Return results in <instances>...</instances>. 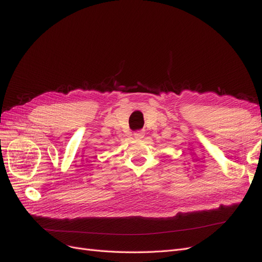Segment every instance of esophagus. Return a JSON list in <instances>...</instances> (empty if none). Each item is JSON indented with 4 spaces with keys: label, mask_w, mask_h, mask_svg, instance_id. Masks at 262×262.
<instances>
[{
    "label": "esophagus",
    "mask_w": 262,
    "mask_h": 262,
    "mask_svg": "<svg viewBox=\"0 0 262 262\" xmlns=\"http://www.w3.org/2000/svg\"><path fill=\"white\" fill-rule=\"evenodd\" d=\"M144 134H145L144 130H138L134 132V138H136L137 140H141V139H143Z\"/></svg>",
    "instance_id": "34e87169"
}]
</instances>
